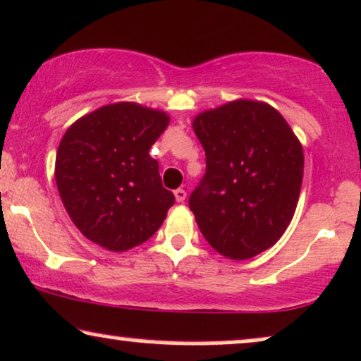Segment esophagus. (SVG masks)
<instances>
[{"label":"esophagus","instance_id":"1","mask_svg":"<svg viewBox=\"0 0 361 361\" xmlns=\"http://www.w3.org/2000/svg\"><path fill=\"white\" fill-rule=\"evenodd\" d=\"M175 198H176L178 203H183L185 198H186V192H185V190H183V188L175 190Z\"/></svg>","mask_w":361,"mask_h":361}]
</instances>
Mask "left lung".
<instances>
[{"label":"left lung","mask_w":361,"mask_h":361,"mask_svg":"<svg viewBox=\"0 0 361 361\" xmlns=\"http://www.w3.org/2000/svg\"><path fill=\"white\" fill-rule=\"evenodd\" d=\"M205 175L188 205L219 254L245 260L267 250L293 220L305 154L274 107L233 101L195 117Z\"/></svg>","instance_id":"obj_1"}]
</instances>
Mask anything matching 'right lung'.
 I'll use <instances>...</instances> for the list:
<instances>
[{
  "instance_id": "add662e5",
  "label": "right lung",
  "mask_w": 361,
  "mask_h": 361,
  "mask_svg": "<svg viewBox=\"0 0 361 361\" xmlns=\"http://www.w3.org/2000/svg\"><path fill=\"white\" fill-rule=\"evenodd\" d=\"M169 123L134 102L104 106L73 123L60 141L55 181L84 235L112 252L133 249L161 227L175 195L149 156Z\"/></svg>"
}]
</instances>
